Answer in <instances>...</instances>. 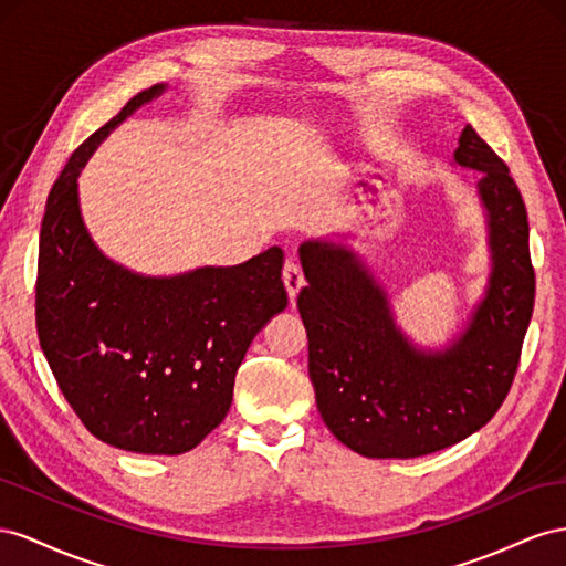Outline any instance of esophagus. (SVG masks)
I'll list each match as a JSON object with an SVG mask.
<instances>
[{
	"instance_id": "34e87169",
	"label": "esophagus",
	"mask_w": 566,
	"mask_h": 566,
	"mask_svg": "<svg viewBox=\"0 0 566 566\" xmlns=\"http://www.w3.org/2000/svg\"><path fill=\"white\" fill-rule=\"evenodd\" d=\"M282 282H284V286H286V294H289V298H296V294L301 292L303 289V284H305V277H303V270H301V265L298 263H294V261H286V265H284V270H282Z\"/></svg>"
}]
</instances>
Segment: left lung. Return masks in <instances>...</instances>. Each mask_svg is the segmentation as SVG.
<instances>
[{
    "label": "left lung",
    "instance_id": "1",
    "mask_svg": "<svg viewBox=\"0 0 566 566\" xmlns=\"http://www.w3.org/2000/svg\"><path fill=\"white\" fill-rule=\"evenodd\" d=\"M453 164L481 172L491 274L448 346L410 342L386 289L353 249L325 239L298 249L308 286L296 305L317 410L336 439L365 458L408 460L455 446L503 406L520 365L536 294L526 206L472 125H464Z\"/></svg>",
    "mask_w": 566,
    "mask_h": 566
}]
</instances>
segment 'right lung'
Masks as SVG:
<instances>
[{"instance_id": "1", "label": "right lung", "mask_w": 566, "mask_h": 566, "mask_svg": "<svg viewBox=\"0 0 566 566\" xmlns=\"http://www.w3.org/2000/svg\"><path fill=\"white\" fill-rule=\"evenodd\" d=\"M166 87L133 96L59 175L35 294L40 346L61 394L96 439L144 455L187 453L222 422L253 336L286 308L280 247L232 268L149 277L92 241L77 175L111 130Z\"/></svg>"}]
</instances>
